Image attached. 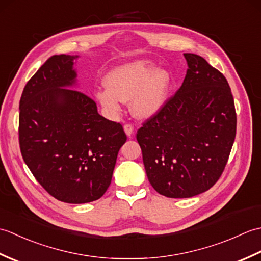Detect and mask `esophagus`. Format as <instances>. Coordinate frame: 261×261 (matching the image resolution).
I'll return each instance as SVG.
<instances>
[{
	"label": "esophagus",
	"instance_id": "obj_1",
	"mask_svg": "<svg viewBox=\"0 0 261 261\" xmlns=\"http://www.w3.org/2000/svg\"><path fill=\"white\" fill-rule=\"evenodd\" d=\"M123 129H124L125 135L129 138H131L132 135H134V126H132L131 124H125Z\"/></svg>",
	"mask_w": 261,
	"mask_h": 261
}]
</instances>
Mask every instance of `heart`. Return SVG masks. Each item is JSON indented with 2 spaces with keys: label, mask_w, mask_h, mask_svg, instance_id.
I'll return each mask as SVG.
<instances>
[{
  "label": "heart",
  "mask_w": 261,
  "mask_h": 261,
  "mask_svg": "<svg viewBox=\"0 0 261 261\" xmlns=\"http://www.w3.org/2000/svg\"><path fill=\"white\" fill-rule=\"evenodd\" d=\"M107 87L95 97L109 113H118L121 103L130 101V111L136 118L150 119L167 103L171 85L168 70L156 68L150 60L140 59L118 66L105 77Z\"/></svg>",
  "instance_id": "b5f03b06"
}]
</instances>
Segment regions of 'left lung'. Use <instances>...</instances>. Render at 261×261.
Here are the masks:
<instances>
[{
	"label": "left lung",
	"mask_w": 261,
	"mask_h": 261,
	"mask_svg": "<svg viewBox=\"0 0 261 261\" xmlns=\"http://www.w3.org/2000/svg\"><path fill=\"white\" fill-rule=\"evenodd\" d=\"M184 56L188 68L180 88L137 132L149 181L171 198L198 195L218 181L237 130L228 81L203 57Z\"/></svg>",
	"instance_id": "obj_1"
}]
</instances>
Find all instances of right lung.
Returning <instances> with one entry per match:
<instances>
[{"instance_id":"right-lung-1","label":"right lung","mask_w":261,"mask_h":261,"mask_svg":"<svg viewBox=\"0 0 261 261\" xmlns=\"http://www.w3.org/2000/svg\"><path fill=\"white\" fill-rule=\"evenodd\" d=\"M77 58H49L27 83L19 107L24 163L51 196L71 204L103 196L126 141L120 123L99 115L92 98L73 90Z\"/></svg>"}]
</instances>
